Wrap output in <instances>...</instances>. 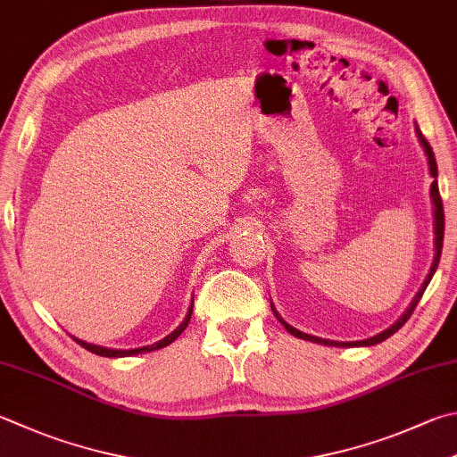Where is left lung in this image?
I'll return each mask as SVG.
<instances>
[{"label": "left lung", "instance_id": "left-lung-1", "mask_svg": "<svg viewBox=\"0 0 457 457\" xmlns=\"http://www.w3.org/2000/svg\"><path fill=\"white\" fill-rule=\"evenodd\" d=\"M418 137H420V143L424 145V149H426V154H428V162H429V173H432V177H434V183H432V201H434V214H436V258H434V264H432V270H429V274H428V278H426V282H424V287H421V290L418 292L416 295V298H414V303L410 304V308L406 310V314H403L398 322H395L394 326H390L388 330H384V332H380V334H376L374 338H368V340H358V342H334V340H324V338H316V336H308V334H304V332H300V330H296V328H292L290 324H287L282 320V318L277 314V310H274V314H277V318L278 320L282 322V326L284 328H287L292 336H298V338H303V340H310V342H318V344H326V346H374V344H380L382 340H386V338H390L392 334H395L398 332L403 324H406V320L408 318L414 314V310H416V306H418V303H420V298H421V295H424V290L428 288V284H429V280H432V277H434V272H436V269H437V264H440V254H442V245H444V204H442V196H440V188H437V180H436V177H437V165H436V157H434V151H432V147H429V143L426 141V137L420 133V129H418Z\"/></svg>", "mask_w": 457, "mask_h": 457}]
</instances>
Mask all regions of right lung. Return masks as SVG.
<instances>
[{
    "label": "right lung",
    "mask_w": 457,
    "mask_h": 457,
    "mask_svg": "<svg viewBox=\"0 0 457 457\" xmlns=\"http://www.w3.org/2000/svg\"><path fill=\"white\" fill-rule=\"evenodd\" d=\"M191 314H193V306H191V310H188V314H187V318H185V320H183V324H180L175 332H170V334L167 336V338L159 340L157 344H151V346H143V348H135V350H111V348H103V346H93V344L81 342V340H75V342H77V344H81V346H83L85 350L93 352V354H97V356H105V358H123V356H135V354H143V352H153V350L165 348V346H169L170 342L177 340L179 336H180V332H183V330L187 328L188 320H191Z\"/></svg>",
    "instance_id": "right-lung-1"
}]
</instances>
